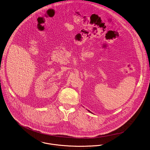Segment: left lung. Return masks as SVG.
Returning <instances> with one entry per match:
<instances>
[{
	"label": "left lung",
	"instance_id": "obj_1",
	"mask_svg": "<svg viewBox=\"0 0 150 150\" xmlns=\"http://www.w3.org/2000/svg\"><path fill=\"white\" fill-rule=\"evenodd\" d=\"M88 111H89V112H90V111H89V110H88Z\"/></svg>",
	"mask_w": 150,
	"mask_h": 150
}]
</instances>
